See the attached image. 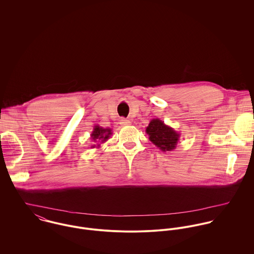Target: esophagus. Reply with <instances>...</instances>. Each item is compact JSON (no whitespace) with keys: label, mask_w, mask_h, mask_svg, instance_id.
I'll return each mask as SVG.
<instances>
[{"label":"esophagus","mask_w":254,"mask_h":254,"mask_svg":"<svg viewBox=\"0 0 254 254\" xmlns=\"http://www.w3.org/2000/svg\"><path fill=\"white\" fill-rule=\"evenodd\" d=\"M120 124H121L122 126H127V125H130L131 122H130L129 120L125 119V118H121V119H120Z\"/></svg>","instance_id":"esophagus-1"}]
</instances>
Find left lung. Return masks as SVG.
Returning <instances> with one entry per match:
<instances>
[{
	"mask_svg": "<svg viewBox=\"0 0 254 254\" xmlns=\"http://www.w3.org/2000/svg\"><path fill=\"white\" fill-rule=\"evenodd\" d=\"M145 133L148 135L149 141L163 152L175 149L180 139V134L159 118L150 120Z\"/></svg>",
	"mask_w": 254,
	"mask_h": 254,
	"instance_id": "1",
	"label": "left lung"
}]
</instances>
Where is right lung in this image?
<instances>
[{
	"label": "right lung",
	"mask_w": 254,
	"mask_h": 254,
	"mask_svg": "<svg viewBox=\"0 0 254 254\" xmlns=\"http://www.w3.org/2000/svg\"><path fill=\"white\" fill-rule=\"evenodd\" d=\"M112 135V131L110 128H103L100 125H95L94 129L91 133V139L92 142L97 143V145H92L91 147H99V143H105L109 139V137Z\"/></svg>",
	"instance_id": "add662e5"
}]
</instances>
